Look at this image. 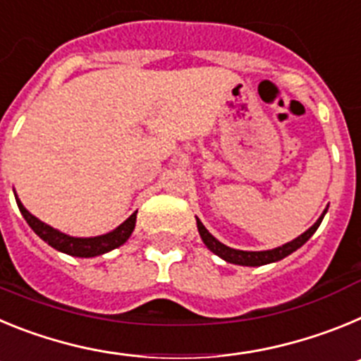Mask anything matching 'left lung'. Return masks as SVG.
<instances>
[{
    "instance_id": "left-lung-1",
    "label": "left lung",
    "mask_w": 361,
    "mask_h": 361,
    "mask_svg": "<svg viewBox=\"0 0 361 361\" xmlns=\"http://www.w3.org/2000/svg\"><path fill=\"white\" fill-rule=\"evenodd\" d=\"M325 213H327V208H325V212L322 213L320 219H318L317 222H314V224L307 229V231L302 233L300 237H296L295 240L280 245V247H275V250H267V251L233 250V247H228L226 244H222V242L216 240L212 233L204 228V224L200 222L199 219H197V228H199L200 238H202V242L206 244V247H208L209 251H213L215 255H219L222 260H226V262H229V264H237V266L255 267V266H266V264H271V262H279V260L286 258L288 255H291L293 251H296L298 247H302V245H304L305 242H307L309 238L314 235V231H317L318 226L322 224V220H324Z\"/></svg>"
}]
</instances>
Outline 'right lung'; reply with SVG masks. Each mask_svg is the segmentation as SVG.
Instances as JSON below:
<instances>
[{
    "label": "right lung",
    "mask_w": 361,
    "mask_h": 361,
    "mask_svg": "<svg viewBox=\"0 0 361 361\" xmlns=\"http://www.w3.org/2000/svg\"><path fill=\"white\" fill-rule=\"evenodd\" d=\"M16 202H18V208L19 212H21V215H23L25 220H27V224L34 229V233H36L41 240H44L49 245H52L54 250L61 251V253H66V255H72V257L90 258V257H97V255H104L108 253V251L116 250V247H119V245H123L124 242L128 240L133 228H135L137 212L124 220L123 224L117 226L114 231L106 233V235H99V237H90V238L70 237V235L57 231V229H54L52 226L44 224V222H41L37 216L28 213V209L25 208L23 204H21V200L18 199V195H16Z\"/></svg>",
    "instance_id": "add662e5"
}]
</instances>
